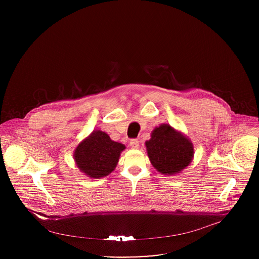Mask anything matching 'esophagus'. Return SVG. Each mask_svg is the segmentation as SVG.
Returning <instances> with one entry per match:
<instances>
[{
  "mask_svg": "<svg viewBox=\"0 0 259 259\" xmlns=\"http://www.w3.org/2000/svg\"><path fill=\"white\" fill-rule=\"evenodd\" d=\"M139 145H140V143H139V141H138L137 139H131V140H130V146H131V148H139Z\"/></svg>",
  "mask_w": 259,
  "mask_h": 259,
  "instance_id": "34e87169",
  "label": "esophagus"
}]
</instances>
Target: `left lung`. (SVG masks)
I'll return each instance as SVG.
<instances>
[{
    "instance_id": "1",
    "label": "left lung",
    "mask_w": 259,
    "mask_h": 259,
    "mask_svg": "<svg viewBox=\"0 0 259 259\" xmlns=\"http://www.w3.org/2000/svg\"><path fill=\"white\" fill-rule=\"evenodd\" d=\"M146 147L152 166L164 175L181 172L191 162L194 153L191 142L169 124L156 127Z\"/></svg>"
}]
</instances>
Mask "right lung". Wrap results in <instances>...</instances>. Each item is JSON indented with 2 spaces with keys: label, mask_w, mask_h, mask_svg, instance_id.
Listing matches in <instances>:
<instances>
[{
  "label": "right lung",
  "mask_w": 259,
  "mask_h": 259,
  "mask_svg": "<svg viewBox=\"0 0 259 259\" xmlns=\"http://www.w3.org/2000/svg\"><path fill=\"white\" fill-rule=\"evenodd\" d=\"M124 148V145L111 141L105 132L93 131L75 149L74 161L88 177L103 178L114 170Z\"/></svg>",
  "instance_id": "add662e5"
}]
</instances>
